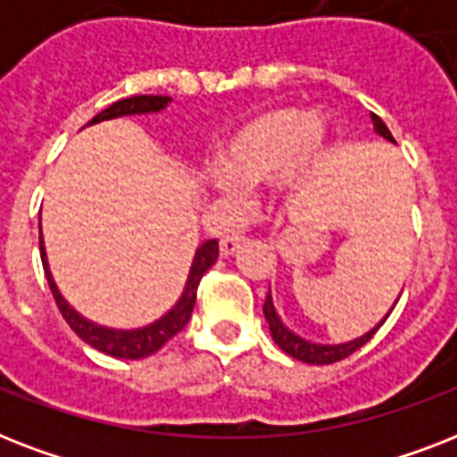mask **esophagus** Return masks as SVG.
I'll return each mask as SVG.
<instances>
[{
	"instance_id": "34e87169",
	"label": "esophagus",
	"mask_w": 457,
	"mask_h": 457,
	"mask_svg": "<svg viewBox=\"0 0 457 457\" xmlns=\"http://www.w3.org/2000/svg\"><path fill=\"white\" fill-rule=\"evenodd\" d=\"M244 242L242 235H228L220 239V253L222 256H232L237 249H239V244Z\"/></svg>"
}]
</instances>
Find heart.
I'll list each match as a JSON object with an SVG mask.
<instances>
[{
    "mask_svg": "<svg viewBox=\"0 0 457 457\" xmlns=\"http://www.w3.org/2000/svg\"><path fill=\"white\" fill-rule=\"evenodd\" d=\"M329 149V125L296 106L265 109L239 125L220 145V165L208 168L206 182L228 199H239L244 187L278 179L299 187L318 170Z\"/></svg>",
    "mask_w": 457,
    "mask_h": 457,
    "instance_id": "heart-1",
    "label": "heart"
}]
</instances>
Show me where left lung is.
Returning a JSON list of instances; mask_svg holds the SVG:
<instances>
[{
	"label": "left lung",
	"mask_w": 457,
	"mask_h": 457,
	"mask_svg": "<svg viewBox=\"0 0 457 457\" xmlns=\"http://www.w3.org/2000/svg\"><path fill=\"white\" fill-rule=\"evenodd\" d=\"M370 116H372L377 135H382L384 139L394 142V135H391L389 128L384 125L382 118L375 116V113H370ZM391 311H394V308H391ZM263 312H265V320H268V325H270V334H272V339H275V344H278L285 353L292 355V358H296V361L301 362H311V365H329V362H339L344 361V358H348V355L355 353L358 348L365 346V344L375 337L377 329L384 325V320L391 315V312H386V318H384L375 329H370L368 334H362L361 339L346 341V344H337V346H325V344H312V341H305L301 339V337H296L294 332H289V329L285 327V322L279 320L275 305H272L270 292H268V296H265Z\"/></svg>",
	"instance_id": "obj_1"
}]
</instances>
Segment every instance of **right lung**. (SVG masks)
Returning <instances> with one entry per match:
<instances>
[{"label": "right lung", "instance_id": "right-lung-1", "mask_svg": "<svg viewBox=\"0 0 457 457\" xmlns=\"http://www.w3.org/2000/svg\"><path fill=\"white\" fill-rule=\"evenodd\" d=\"M170 96L161 95H137L130 96V99H120V102L111 104L109 109H104L102 113H96L89 125L102 123V120H111V118L120 116H132V113H154V111H161L168 106ZM39 256H42V265H45L46 282H49V289L54 294V301L59 305L61 315L66 320L71 329H73L78 337H80L85 344H89L96 351H102L106 355H113V358H125V361H137V358H146V355L156 353L158 348H163L168 341L175 337L178 332L185 329V325L192 318L194 303H196V289H199L201 278L206 275V270L218 261V242L215 239H208L196 249V256H194L192 270H189V279H187L185 292L179 296V301L172 305V311H168L161 320H156L154 325L142 327V329H109V327H99L95 322H89L82 315L71 308L66 303V299L61 296L59 287L54 282L52 272H49V263H46L45 253V242L39 237Z\"/></svg>", "mask_w": 457, "mask_h": 457}]
</instances>
